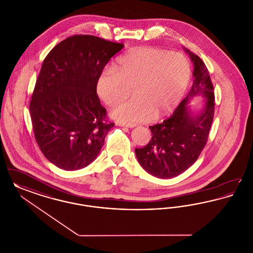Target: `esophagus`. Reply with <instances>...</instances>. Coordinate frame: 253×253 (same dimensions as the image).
<instances>
[{
	"label": "esophagus",
	"mask_w": 253,
	"mask_h": 253,
	"mask_svg": "<svg viewBox=\"0 0 253 253\" xmlns=\"http://www.w3.org/2000/svg\"><path fill=\"white\" fill-rule=\"evenodd\" d=\"M116 125L120 126V127H127V128H133V127H135L134 124H132V123H123V122H117Z\"/></svg>",
	"instance_id": "obj_1"
}]
</instances>
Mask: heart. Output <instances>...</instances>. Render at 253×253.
<instances>
[{"instance_id": "b5f03b06", "label": "heart", "mask_w": 253, "mask_h": 253, "mask_svg": "<svg viewBox=\"0 0 253 253\" xmlns=\"http://www.w3.org/2000/svg\"><path fill=\"white\" fill-rule=\"evenodd\" d=\"M191 80V64L178 52L137 47L105 68L96 82L100 99L113 105L124 98L127 85L134 97L116 104L111 115L124 122L157 121L177 107Z\"/></svg>"}]
</instances>
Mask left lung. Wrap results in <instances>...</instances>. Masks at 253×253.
Instances as JSON below:
<instances>
[{
	"mask_svg": "<svg viewBox=\"0 0 253 253\" xmlns=\"http://www.w3.org/2000/svg\"><path fill=\"white\" fill-rule=\"evenodd\" d=\"M193 63V86L172 115L162 123L150 126L152 138L135 156L147 172L162 179L177 176L190 168L207 143L214 115V93L203 60L184 48ZM205 97L196 113L189 102L196 96Z\"/></svg>",
	"mask_w": 253,
	"mask_h": 253,
	"instance_id": "left-lung-1",
	"label": "left lung"
}]
</instances>
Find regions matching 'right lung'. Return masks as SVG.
Returning a JSON list of instances; mask_svg holds the SVG:
<instances>
[{
  "instance_id": "obj_1",
  "label": "right lung",
  "mask_w": 253,
  "mask_h": 253,
  "mask_svg": "<svg viewBox=\"0 0 253 253\" xmlns=\"http://www.w3.org/2000/svg\"><path fill=\"white\" fill-rule=\"evenodd\" d=\"M124 44L90 35L60 42L43 60L29 111L43 156L58 168L77 170L98 156L114 123L96 95V82Z\"/></svg>"
}]
</instances>
